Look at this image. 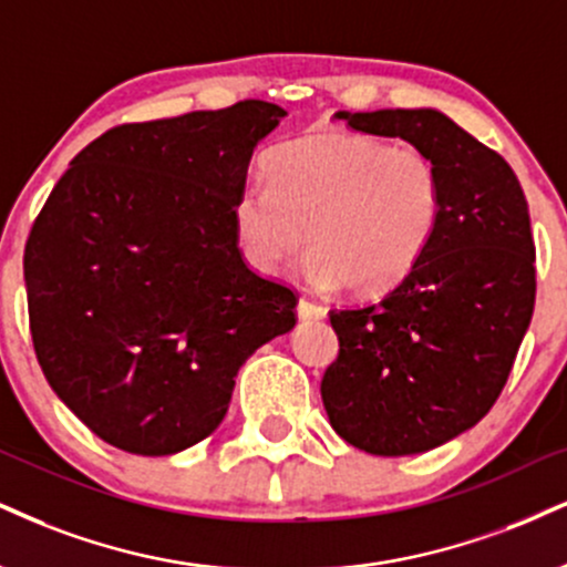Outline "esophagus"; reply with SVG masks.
Returning a JSON list of instances; mask_svg holds the SVG:
<instances>
[{
  "label": "esophagus",
  "instance_id": "34e87169",
  "mask_svg": "<svg viewBox=\"0 0 567 567\" xmlns=\"http://www.w3.org/2000/svg\"><path fill=\"white\" fill-rule=\"evenodd\" d=\"M296 309H298V317H301V319H324V313H327L322 303H313V301H309V298H301Z\"/></svg>",
  "mask_w": 567,
  "mask_h": 567
}]
</instances>
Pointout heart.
I'll use <instances>...</instances> for the list:
<instances>
[{
    "label": "heart",
    "instance_id": "1",
    "mask_svg": "<svg viewBox=\"0 0 567 567\" xmlns=\"http://www.w3.org/2000/svg\"><path fill=\"white\" fill-rule=\"evenodd\" d=\"M261 184L235 203V231L256 269L277 271L309 243L306 277L383 296L417 269L443 214V182L422 147L324 132L266 155Z\"/></svg>",
    "mask_w": 567,
    "mask_h": 567
}]
</instances>
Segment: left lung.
<instances>
[{"label": "left lung", "instance_id": "obj_1", "mask_svg": "<svg viewBox=\"0 0 567 567\" xmlns=\"http://www.w3.org/2000/svg\"><path fill=\"white\" fill-rule=\"evenodd\" d=\"M336 118L401 136L441 172L425 258L383 301L330 311L340 351L322 378L340 439L378 456L420 454L486 417L507 383L536 301L528 203L509 163L439 111Z\"/></svg>", "mask_w": 567, "mask_h": 567}]
</instances>
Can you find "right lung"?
I'll use <instances>...</instances> for the list:
<instances>
[{
	"label": "right lung",
	"instance_id": "add662e5",
	"mask_svg": "<svg viewBox=\"0 0 567 567\" xmlns=\"http://www.w3.org/2000/svg\"><path fill=\"white\" fill-rule=\"evenodd\" d=\"M285 111L121 124L89 142L33 221L29 327L47 383L94 435L166 456L216 431L235 374L296 324L298 292L237 248L235 203Z\"/></svg>",
	"mask_w": 567,
	"mask_h": 567
}]
</instances>
